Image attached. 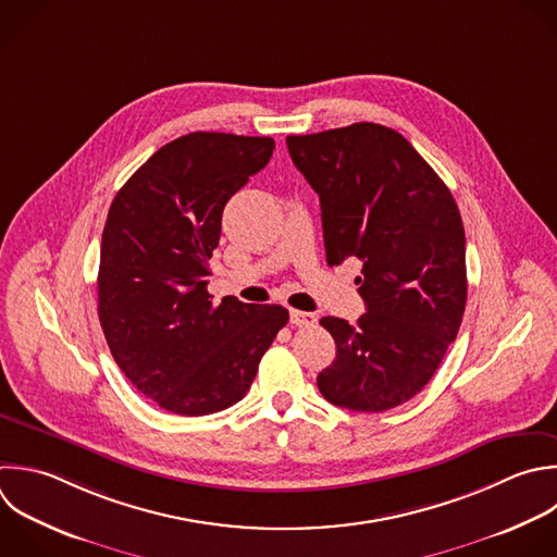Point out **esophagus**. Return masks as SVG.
<instances>
[{
  "label": "esophagus",
  "mask_w": 557,
  "mask_h": 557,
  "mask_svg": "<svg viewBox=\"0 0 557 557\" xmlns=\"http://www.w3.org/2000/svg\"><path fill=\"white\" fill-rule=\"evenodd\" d=\"M289 320L292 324L296 326H313L318 322V318L313 313H307V311H298V309H292L289 311Z\"/></svg>",
  "instance_id": "esophagus-1"
}]
</instances>
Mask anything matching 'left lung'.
<instances>
[{"instance_id": "1", "label": "left lung", "mask_w": 557, "mask_h": 557, "mask_svg": "<svg viewBox=\"0 0 557 557\" xmlns=\"http://www.w3.org/2000/svg\"><path fill=\"white\" fill-rule=\"evenodd\" d=\"M294 165L320 196L326 263H363L366 313L326 315L335 359L322 396L379 413L413 398L455 342L466 307V235L459 209L431 165L396 131L359 122L289 135Z\"/></svg>"}]
</instances>
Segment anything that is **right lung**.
<instances>
[{
    "label": "right lung",
    "mask_w": 557,
    "mask_h": 557,
    "mask_svg": "<svg viewBox=\"0 0 557 557\" xmlns=\"http://www.w3.org/2000/svg\"><path fill=\"white\" fill-rule=\"evenodd\" d=\"M272 152L270 137L189 133L157 150L109 209L100 324L126 379L165 411L207 416L242 400L289 320L281 305H213L207 292L224 207Z\"/></svg>",
    "instance_id": "add662e5"
}]
</instances>
